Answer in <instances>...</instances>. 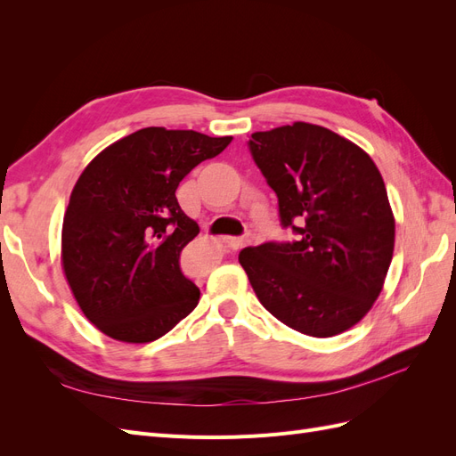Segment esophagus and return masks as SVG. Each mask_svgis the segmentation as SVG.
I'll return each instance as SVG.
<instances>
[{
    "instance_id": "esophagus-1",
    "label": "esophagus",
    "mask_w": 456,
    "mask_h": 456,
    "mask_svg": "<svg viewBox=\"0 0 456 456\" xmlns=\"http://www.w3.org/2000/svg\"><path fill=\"white\" fill-rule=\"evenodd\" d=\"M223 241L230 247V249H241V247L245 245V240H243V238H232V236H226V238H223Z\"/></svg>"
}]
</instances>
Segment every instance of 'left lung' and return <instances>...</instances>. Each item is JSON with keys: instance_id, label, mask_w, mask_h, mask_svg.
<instances>
[{"instance_id": "8db88e82", "label": "left lung", "mask_w": 456, "mask_h": 456, "mask_svg": "<svg viewBox=\"0 0 456 456\" xmlns=\"http://www.w3.org/2000/svg\"><path fill=\"white\" fill-rule=\"evenodd\" d=\"M247 146L297 240L245 247L240 265L281 323L317 338L340 335L370 310L394 255L395 223L377 165L305 121L253 133Z\"/></svg>"}]
</instances>
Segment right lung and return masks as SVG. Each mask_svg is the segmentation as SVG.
Returning <instances> with one entry per match:
<instances>
[{
    "label": "right lung",
    "mask_w": 456,
    "mask_h": 456,
    "mask_svg": "<svg viewBox=\"0 0 456 456\" xmlns=\"http://www.w3.org/2000/svg\"><path fill=\"white\" fill-rule=\"evenodd\" d=\"M232 136L146 127L81 173L62 223V268L87 320L121 342H151L198 306L181 253L200 233L178 183Z\"/></svg>",
    "instance_id": "right-lung-1"
}]
</instances>
